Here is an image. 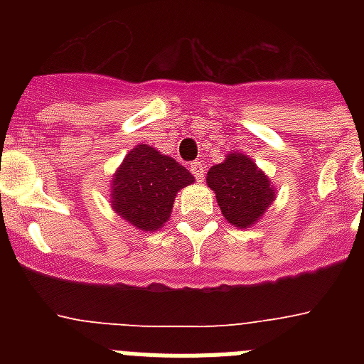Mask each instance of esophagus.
I'll return each instance as SVG.
<instances>
[{
    "label": "esophagus",
    "mask_w": 364,
    "mask_h": 364,
    "mask_svg": "<svg viewBox=\"0 0 364 364\" xmlns=\"http://www.w3.org/2000/svg\"><path fill=\"white\" fill-rule=\"evenodd\" d=\"M189 167H191V173H193V176H195V178H197V180L204 178V175H205L204 164H202V162H193Z\"/></svg>",
    "instance_id": "34e87169"
}]
</instances>
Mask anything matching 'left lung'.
Returning <instances> with one entry per match:
<instances>
[{
  "instance_id": "8db88e82",
  "label": "left lung",
  "mask_w": 364,
  "mask_h": 364,
  "mask_svg": "<svg viewBox=\"0 0 364 364\" xmlns=\"http://www.w3.org/2000/svg\"><path fill=\"white\" fill-rule=\"evenodd\" d=\"M208 188L217 195L218 208L231 226H255L277 197V189L247 154L233 151L220 164L210 167Z\"/></svg>"
}]
</instances>
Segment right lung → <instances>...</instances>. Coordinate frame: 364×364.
<instances>
[{
  "instance_id": "right-lung-1",
  "label": "right lung",
  "mask_w": 364,
  "mask_h": 364,
  "mask_svg": "<svg viewBox=\"0 0 364 364\" xmlns=\"http://www.w3.org/2000/svg\"><path fill=\"white\" fill-rule=\"evenodd\" d=\"M195 176L175 159L147 144L125 154L111 180V208L140 231H159L169 220L176 193Z\"/></svg>"
}]
</instances>
